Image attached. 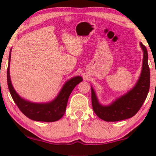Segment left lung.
<instances>
[{"instance_id": "left-lung-1", "label": "left lung", "mask_w": 156, "mask_h": 156, "mask_svg": "<svg viewBox=\"0 0 156 156\" xmlns=\"http://www.w3.org/2000/svg\"><path fill=\"white\" fill-rule=\"evenodd\" d=\"M143 51L141 72L136 83L130 90L113 101L110 105H103L99 103L94 89L92 88V108L98 117L106 122H117L133 117L145 101L150 89V76L148 65V53L141 42Z\"/></svg>"}]
</instances>
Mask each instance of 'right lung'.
Returning <instances> with one entry per match:
<instances>
[{
    "label": "right lung",
    "mask_w": 156,
    "mask_h": 156,
    "mask_svg": "<svg viewBox=\"0 0 156 156\" xmlns=\"http://www.w3.org/2000/svg\"><path fill=\"white\" fill-rule=\"evenodd\" d=\"M11 51L9 56L7 68V83L11 95L20 110L27 117L34 121L51 122H55L63 117L67 107L68 98L77 84L83 80L80 76H76L68 80L62 87L59 93L55 99L48 103H33L23 99L14 89L10 78Z\"/></svg>",
    "instance_id": "add662e5"
}]
</instances>
